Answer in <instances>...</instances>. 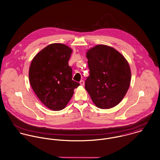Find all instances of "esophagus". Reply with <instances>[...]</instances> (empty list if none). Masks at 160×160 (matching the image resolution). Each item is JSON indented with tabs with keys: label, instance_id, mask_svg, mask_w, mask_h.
Here are the masks:
<instances>
[{
	"label": "esophagus",
	"instance_id": "esophagus-1",
	"mask_svg": "<svg viewBox=\"0 0 160 160\" xmlns=\"http://www.w3.org/2000/svg\"><path fill=\"white\" fill-rule=\"evenodd\" d=\"M80 85L83 86V85H85V82H84V81H83V80H81V81L80 82Z\"/></svg>",
	"mask_w": 160,
	"mask_h": 160
}]
</instances>
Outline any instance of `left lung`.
<instances>
[{
    "label": "left lung",
    "mask_w": 160,
    "mask_h": 160,
    "mask_svg": "<svg viewBox=\"0 0 160 160\" xmlns=\"http://www.w3.org/2000/svg\"><path fill=\"white\" fill-rule=\"evenodd\" d=\"M89 76L85 89L99 108L108 109L119 104L131 81L128 62L123 55L106 45H97L86 53Z\"/></svg>",
    "instance_id": "8db88e82"
}]
</instances>
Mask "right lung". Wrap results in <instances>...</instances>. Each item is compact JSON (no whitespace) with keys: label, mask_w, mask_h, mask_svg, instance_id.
I'll use <instances>...</instances> for the list:
<instances>
[{"label":"right lung","mask_w":160,"mask_h":160,"mask_svg":"<svg viewBox=\"0 0 160 160\" xmlns=\"http://www.w3.org/2000/svg\"><path fill=\"white\" fill-rule=\"evenodd\" d=\"M72 50L65 44H51L41 50L32 60L29 80L41 102L53 111L64 109L80 85L72 78L68 64Z\"/></svg>","instance_id":"obj_1"}]
</instances>
